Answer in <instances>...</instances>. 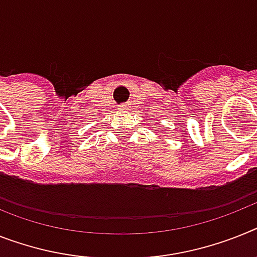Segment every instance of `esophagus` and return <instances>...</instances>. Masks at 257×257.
I'll use <instances>...</instances> for the list:
<instances>
[{"label": "esophagus", "mask_w": 257, "mask_h": 257, "mask_svg": "<svg viewBox=\"0 0 257 257\" xmlns=\"http://www.w3.org/2000/svg\"><path fill=\"white\" fill-rule=\"evenodd\" d=\"M128 107H129L128 103H122V104H120V108L121 109H128Z\"/></svg>", "instance_id": "1"}]
</instances>
